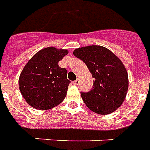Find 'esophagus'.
Here are the masks:
<instances>
[{
  "label": "esophagus",
  "mask_w": 150,
  "mask_h": 150,
  "mask_svg": "<svg viewBox=\"0 0 150 150\" xmlns=\"http://www.w3.org/2000/svg\"><path fill=\"white\" fill-rule=\"evenodd\" d=\"M79 82H80V81H79V79H77V80L74 81L73 83L74 84V85H76V86H78V85H79Z\"/></svg>",
  "instance_id": "34e87169"
}]
</instances>
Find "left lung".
<instances>
[{
  "label": "left lung",
  "instance_id": "1",
  "mask_svg": "<svg viewBox=\"0 0 150 150\" xmlns=\"http://www.w3.org/2000/svg\"><path fill=\"white\" fill-rule=\"evenodd\" d=\"M73 55L86 64L94 78L92 89L81 93L87 107L107 115L120 107L128 88V73L121 60L110 50L96 45L77 48Z\"/></svg>",
  "mask_w": 150,
  "mask_h": 150
}]
</instances>
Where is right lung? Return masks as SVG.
Masks as SVG:
<instances>
[{"mask_svg": "<svg viewBox=\"0 0 150 150\" xmlns=\"http://www.w3.org/2000/svg\"><path fill=\"white\" fill-rule=\"evenodd\" d=\"M68 51L46 47L28 61L19 77V89L27 103L39 110H48L60 104L67 94L70 81L67 69L58 62Z\"/></svg>", "mask_w": 150, "mask_h": 150, "instance_id": "add662e5", "label": "right lung"}]
</instances>
